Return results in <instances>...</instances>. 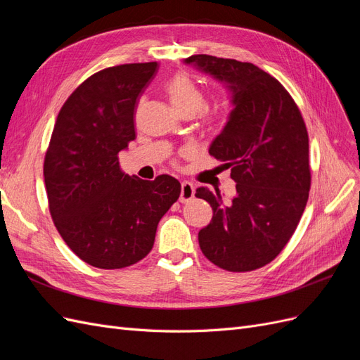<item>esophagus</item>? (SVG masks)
I'll use <instances>...</instances> for the list:
<instances>
[{"label":"esophagus","instance_id":"1","mask_svg":"<svg viewBox=\"0 0 360 360\" xmlns=\"http://www.w3.org/2000/svg\"><path fill=\"white\" fill-rule=\"evenodd\" d=\"M195 195V186L191 181H183L181 183V192H180V201L181 202H189Z\"/></svg>","mask_w":360,"mask_h":360}]
</instances>
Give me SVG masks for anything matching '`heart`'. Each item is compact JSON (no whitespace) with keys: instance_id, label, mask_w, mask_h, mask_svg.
Returning a JSON list of instances; mask_svg holds the SVG:
<instances>
[{"instance_id":"obj_1","label":"heart","mask_w":360,"mask_h":360,"mask_svg":"<svg viewBox=\"0 0 360 360\" xmlns=\"http://www.w3.org/2000/svg\"><path fill=\"white\" fill-rule=\"evenodd\" d=\"M167 94L172 106L181 115H197L207 105L204 91L186 73H177L174 76L167 84ZM201 122L205 126L214 127L224 122V114L221 111H203L201 113Z\"/></svg>"}]
</instances>
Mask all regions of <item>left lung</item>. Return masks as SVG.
<instances>
[{
  "instance_id": "1",
  "label": "left lung",
  "mask_w": 360,
  "mask_h": 360,
  "mask_svg": "<svg viewBox=\"0 0 360 360\" xmlns=\"http://www.w3.org/2000/svg\"><path fill=\"white\" fill-rule=\"evenodd\" d=\"M224 81L234 110L210 146V156L231 169L237 195L198 188L213 219L198 233L202 254L228 271L269 264L285 248L307 207L311 189L309 139L302 112L276 78L231 58L192 56L184 60Z\"/></svg>"
}]
</instances>
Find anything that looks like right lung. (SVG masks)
<instances>
[{
    "label": "right lung",
    "mask_w": 360,
    "mask_h": 360,
    "mask_svg": "<svg viewBox=\"0 0 360 360\" xmlns=\"http://www.w3.org/2000/svg\"><path fill=\"white\" fill-rule=\"evenodd\" d=\"M159 64L130 63L86 78L64 102L43 163L52 221L86 264L123 269L147 257L158 224L180 197L168 174L127 176L118 153L135 139V106Z\"/></svg>",
    "instance_id": "1"
}]
</instances>
